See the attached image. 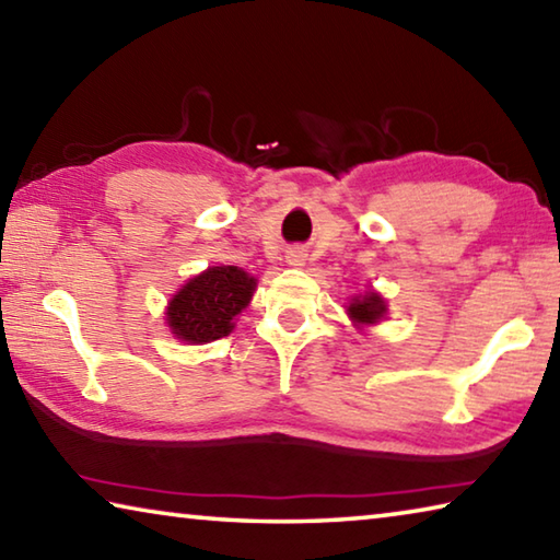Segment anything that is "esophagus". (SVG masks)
<instances>
[{
  "label": "esophagus",
  "mask_w": 560,
  "mask_h": 560,
  "mask_svg": "<svg viewBox=\"0 0 560 560\" xmlns=\"http://www.w3.org/2000/svg\"><path fill=\"white\" fill-rule=\"evenodd\" d=\"M287 259H289L291 267H301V264L306 261V257H303V252H301V249H291Z\"/></svg>",
  "instance_id": "1"
}]
</instances>
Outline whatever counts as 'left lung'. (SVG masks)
<instances>
[{
  "label": "left lung",
  "mask_w": 560,
  "mask_h": 560,
  "mask_svg": "<svg viewBox=\"0 0 560 560\" xmlns=\"http://www.w3.org/2000/svg\"><path fill=\"white\" fill-rule=\"evenodd\" d=\"M348 314H350V318L355 320L358 326L377 324V320H381L383 314H385V301L377 296V293L368 291L365 296H355L353 299V303H350V306H348Z\"/></svg>",
  "instance_id": "8db88e82"
}]
</instances>
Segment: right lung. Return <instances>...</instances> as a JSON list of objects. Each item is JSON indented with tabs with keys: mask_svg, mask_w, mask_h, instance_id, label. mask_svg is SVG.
I'll use <instances>...</instances> for the list:
<instances>
[{
	"mask_svg": "<svg viewBox=\"0 0 560 560\" xmlns=\"http://www.w3.org/2000/svg\"><path fill=\"white\" fill-rule=\"evenodd\" d=\"M254 281L240 267H212L187 281L170 301L167 324L187 343H210L232 334L236 316L252 301Z\"/></svg>",
	"mask_w": 560,
	"mask_h": 560,
	"instance_id": "right-lung-1",
	"label": "right lung"
}]
</instances>
